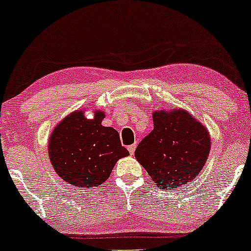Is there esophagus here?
I'll return each instance as SVG.
<instances>
[{"instance_id":"1","label":"esophagus","mask_w":251,"mask_h":251,"mask_svg":"<svg viewBox=\"0 0 251 251\" xmlns=\"http://www.w3.org/2000/svg\"><path fill=\"white\" fill-rule=\"evenodd\" d=\"M127 150L129 151V153L133 154L134 151H135V144H132V145H129L128 148H127Z\"/></svg>"}]
</instances>
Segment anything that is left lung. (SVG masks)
<instances>
[{
  "label": "left lung",
  "mask_w": 251,
  "mask_h": 251,
  "mask_svg": "<svg viewBox=\"0 0 251 251\" xmlns=\"http://www.w3.org/2000/svg\"><path fill=\"white\" fill-rule=\"evenodd\" d=\"M153 129L135 149L134 157L162 190L194 181L208 160V128L184 108L157 109Z\"/></svg>",
  "instance_id": "1"
}]
</instances>
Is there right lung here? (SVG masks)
<instances>
[{"label": "right lung", "instance_id": "add662e5", "mask_svg": "<svg viewBox=\"0 0 251 251\" xmlns=\"http://www.w3.org/2000/svg\"><path fill=\"white\" fill-rule=\"evenodd\" d=\"M92 119L85 109L67 114L53 128L48 155L56 175L77 188L101 185L120 158L129 152L122 146L119 133L101 125L105 112L94 109Z\"/></svg>", "mask_w": 251, "mask_h": 251}]
</instances>
